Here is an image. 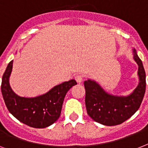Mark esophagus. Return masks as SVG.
Returning <instances> with one entry per match:
<instances>
[{
	"label": "esophagus",
	"instance_id": "esophagus-1",
	"mask_svg": "<svg viewBox=\"0 0 148 148\" xmlns=\"http://www.w3.org/2000/svg\"><path fill=\"white\" fill-rule=\"evenodd\" d=\"M83 78H84V76L82 74H77L76 76H75V80L77 83H81L82 81H83Z\"/></svg>",
	"mask_w": 148,
	"mask_h": 148
}]
</instances>
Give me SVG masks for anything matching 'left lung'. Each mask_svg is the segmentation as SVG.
<instances>
[{"label": "left lung", "instance_id": "1", "mask_svg": "<svg viewBox=\"0 0 148 148\" xmlns=\"http://www.w3.org/2000/svg\"><path fill=\"white\" fill-rule=\"evenodd\" d=\"M133 55L134 60L138 66L139 83L129 95H110L97 81L91 79L84 81L87 112L95 121L106 126L121 124L130 118L140 108L146 89V74L142 61L135 48L133 49Z\"/></svg>", "mask_w": 148, "mask_h": 148}]
</instances>
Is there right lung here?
Returning <instances> with one entry per match:
<instances>
[{"mask_svg":"<svg viewBox=\"0 0 148 148\" xmlns=\"http://www.w3.org/2000/svg\"><path fill=\"white\" fill-rule=\"evenodd\" d=\"M13 60L8 64L1 82V93L9 112L24 124L34 128H45L59 118L67 92L77 84L74 79L54 86L48 92L34 97H20L9 82Z\"/></svg>","mask_w":148,"mask_h":148,"instance_id":"1","label":"right lung"}]
</instances>
